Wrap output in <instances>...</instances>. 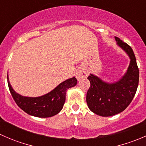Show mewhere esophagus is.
I'll return each instance as SVG.
<instances>
[{
  "mask_svg": "<svg viewBox=\"0 0 146 146\" xmlns=\"http://www.w3.org/2000/svg\"><path fill=\"white\" fill-rule=\"evenodd\" d=\"M76 76V78H77L78 80H81V79L85 78L87 77V73L85 70L80 69V70H78Z\"/></svg>",
  "mask_w": 146,
  "mask_h": 146,
  "instance_id": "obj_1",
  "label": "esophagus"
}]
</instances>
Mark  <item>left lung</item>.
<instances>
[{
	"instance_id": "1",
	"label": "left lung",
	"mask_w": 146,
	"mask_h": 146,
	"mask_svg": "<svg viewBox=\"0 0 146 146\" xmlns=\"http://www.w3.org/2000/svg\"><path fill=\"white\" fill-rule=\"evenodd\" d=\"M118 44L130 58V64L124 76L117 82L107 83L90 74L88 79L90 87L86 101L90 110L102 117H110L123 111L131 102L139 80V70L131 47L115 36Z\"/></svg>"
}]
</instances>
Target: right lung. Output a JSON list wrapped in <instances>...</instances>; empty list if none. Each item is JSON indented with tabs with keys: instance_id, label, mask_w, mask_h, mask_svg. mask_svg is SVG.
I'll return each instance as SVG.
<instances>
[{
	"instance_id": "add662e5",
	"label": "right lung",
	"mask_w": 146,
	"mask_h": 146,
	"mask_svg": "<svg viewBox=\"0 0 146 146\" xmlns=\"http://www.w3.org/2000/svg\"><path fill=\"white\" fill-rule=\"evenodd\" d=\"M7 77L10 92L17 106L29 115L41 118L51 117L58 114L64 107L66 90L76 86L78 82L77 79L73 77L60 83L55 89L44 95L29 98L16 93L10 85L8 75Z\"/></svg>"
}]
</instances>
